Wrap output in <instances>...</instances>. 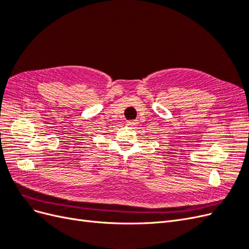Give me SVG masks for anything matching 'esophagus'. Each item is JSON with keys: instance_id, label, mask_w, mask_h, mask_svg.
I'll list each match as a JSON object with an SVG mask.
<instances>
[{"instance_id": "esophagus-1", "label": "esophagus", "mask_w": 249, "mask_h": 249, "mask_svg": "<svg viewBox=\"0 0 249 249\" xmlns=\"http://www.w3.org/2000/svg\"><path fill=\"white\" fill-rule=\"evenodd\" d=\"M136 124H137L136 120H129V122H127V124L129 125H135Z\"/></svg>"}]
</instances>
